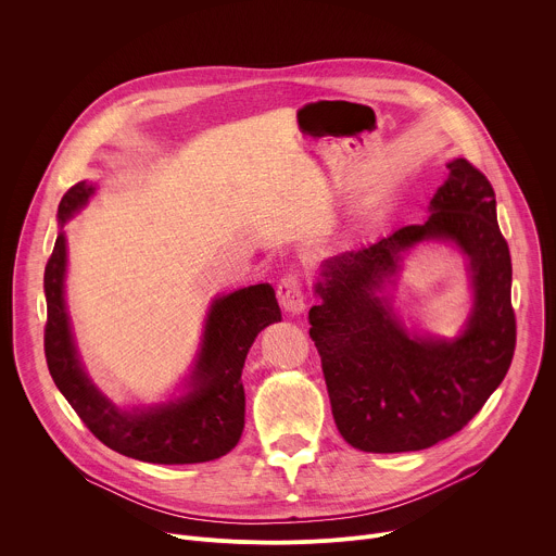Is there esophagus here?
I'll return each mask as SVG.
<instances>
[{"label":"esophagus","mask_w":556,"mask_h":556,"mask_svg":"<svg viewBox=\"0 0 556 556\" xmlns=\"http://www.w3.org/2000/svg\"><path fill=\"white\" fill-rule=\"evenodd\" d=\"M277 299L288 314H301L305 309V294H303L301 277L294 273L286 275L277 286Z\"/></svg>","instance_id":"obj_1"}]
</instances>
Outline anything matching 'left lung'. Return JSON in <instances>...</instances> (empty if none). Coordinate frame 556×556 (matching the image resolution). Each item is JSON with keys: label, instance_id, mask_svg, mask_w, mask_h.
Instances as JSON below:
<instances>
[{"label": "left lung", "instance_id": "1", "mask_svg": "<svg viewBox=\"0 0 556 556\" xmlns=\"http://www.w3.org/2000/svg\"><path fill=\"white\" fill-rule=\"evenodd\" d=\"M429 219L321 264L309 307L332 416L348 444L367 453L420 451L451 438L502 384L515 354L510 251L495 191L464 157L446 163ZM451 241L467 257L473 305L455 340L409 333L381 290L404 255Z\"/></svg>", "mask_w": 556, "mask_h": 556}]
</instances>
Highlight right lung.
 Returning <instances> with one entry per match:
<instances>
[{"label": "right lung", "mask_w": 556, "mask_h": 556, "mask_svg": "<svg viewBox=\"0 0 556 556\" xmlns=\"http://www.w3.org/2000/svg\"><path fill=\"white\" fill-rule=\"evenodd\" d=\"M97 187L76 182L59 204V235L43 275L48 305L46 361L50 376L86 427L112 451L151 464H198L226 455L244 431L242 369L257 334L281 321L270 283H257L211 301L185 393L157 405L121 409L92 382L78 358L65 307V222Z\"/></svg>", "instance_id": "right-lung-1"}]
</instances>
